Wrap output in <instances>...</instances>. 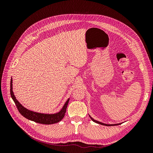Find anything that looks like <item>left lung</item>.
I'll return each instance as SVG.
<instances>
[{
  "instance_id": "left-lung-1",
  "label": "left lung",
  "mask_w": 153,
  "mask_h": 153,
  "mask_svg": "<svg viewBox=\"0 0 153 153\" xmlns=\"http://www.w3.org/2000/svg\"><path fill=\"white\" fill-rule=\"evenodd\" d=\"M89 117H91V119H92V121H94V123H98V124H101V125H105V126H116V125L121 124V123H119V124H104V123H101V122H100V121H96V120H94V119H92V118L90 116V115H89Z\"/></svg>"
}]
</instances>
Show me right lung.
Instances as JSON below:
<instances>
[{
	"instance_id": "1",
	"label": "right lung",
	"mask_w": 153,
	"mask_h": 153,
	"mask_svg": "<svg viewBox=\"0 0 153 153\" xmlns=\"http://www.w3.org/2000/svg\"><path fill=\"white\" fill-rule=\"evenodd\" d=\"M12 78L11 80V84H10V93L12 99L13 100L14 102H15L16 107L19 111V112L24 117L28 119L30 121H34L36 123L43 124H52L54 123H59L61 121V120L64 118V115L66 112V108L68 105V102L69 99L67 100L66 102L64 104V106L61 110L59 112L54 114H41V113H37L32 112L28 109L24 107L16 99L15 95L13 94V84H12Z\"/></svg>"
}]
</instances>
